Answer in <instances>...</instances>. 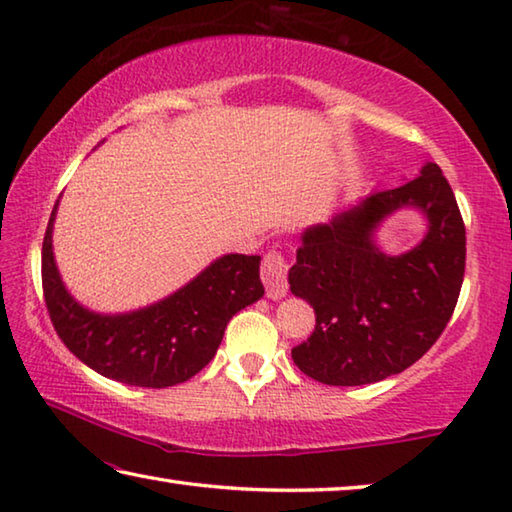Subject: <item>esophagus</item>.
Wrapping results in <instances>:
<instances>
[{
    "label": "esophagus",
    "instance_id": "1",
    "mask_svg": "<svg viewBox=\"0 0 512 512\" xmlns=\"http://www.w3.org/2000/svg\"><path fill=\"white\" fill-rule=\"evenodd\" d=\"M289 266L287 259L280 253V250H268L262 262V280L266 287L268 298H284L289 291V280H287Z\"/></svg>",
    "mask_w": 512,
    "mask_h": 512
}]
</instances>
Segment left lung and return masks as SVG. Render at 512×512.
<instances>
[{
	"label": "left lung",
	"mask_w": 512,
	"mask_h": 512,
	"mask_svg": "<svg viewBox=\"0 0 512 512\" xmlns=\"http://www.w3.org/2000/svg\"><path fill=\"white\" fill-rule=\"evenodd\" d=\"M418 206L430 230L404 256L374 246L376 225ZM465 275V223L438 164L395 189L368 196L302 235L291 293L316 311V327L291 350L307 377L327 386L375 384L413 366L443 334Z\"/></svg>",
	"instance_id": "obj_1"
}]
</instances>
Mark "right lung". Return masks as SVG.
Returning a JSON list of instances; mask_svg holds the SVG:
<instances>
[{
	"label": "right lung",
	"mask_w": 512,
	"mask_h": 512,
	"mask_svg": "<svg viewBox=\"0 0 512 512\" xmlns=\"http://www.w3.org/2000/svg\"><path fill=\"white\" fill-rule=\"evenodd\" d=\"M42 241V293L65 348L99 375L142 388L183 384L219 350L225 325L264 296L259 255H225L173 296L133 314L101 316L69 296L51 253V225Z\"/></svg>",
	"instance_id": "1"
}]
</instances>
